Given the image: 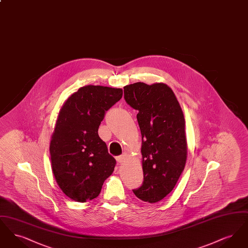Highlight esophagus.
Wrapping results in <instances>:
<instances>
[{"mask_svg": "<svg viewBox=\"0 0 248 248\" xmlns=\"http://www.w3.org/2000/svg\"><path fill=\"white\" fill-rule=\"evenodd\" d=\"M125 159H126V154H123L122 155L118 156V157H116V160H117V162H118L119 164L124 163V162L125 161Z\"/></svg>", "mask_w": 248, "mask_h": 248, "instance_id": "esophagus-1", "label": "esophagus"}]
</instances>
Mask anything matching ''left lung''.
I'll return each instance as SVG.
<instances>
[{
	"mask_svg": "<svg viewBox=\"0 0 248 248\" xmlns=\"http://www.w3.org/2000/svg\"><path fill=\"white\" fill-rule=\"evenodd\" d=\"M126 103L137 109L141 132L144 180L135 195L151 203L163 200L177 184L187 160L185 119L165 83H135L124 87Z\"/></svg>",
	"mask_w": 248,
	"mask_h": 248,
	"instance_id": "1",
	"label": "left lung"
}]
</instances>
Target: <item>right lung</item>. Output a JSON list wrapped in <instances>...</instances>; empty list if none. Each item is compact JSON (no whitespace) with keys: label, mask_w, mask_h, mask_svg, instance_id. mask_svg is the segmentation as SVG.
I'll return each instance as SVG.
<instances>
[{"label":"right lung","mask_w":248,"mask_h":248,"mask_svg":"<svg viewBox=\"0 0 248 248\" xmlns=\"http://www.w3.org/2000/svg\"><path fill=\"white\" fill-rule=\"evenodd\" d=\"M123 90L86 85L71 94L59 111L50 142L52 171L61 190L75 202L98 196L116 165L98 127Z\"/></svg>","instance_id":"right-lung-1"}]
</instances>
